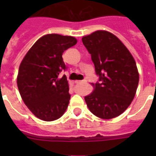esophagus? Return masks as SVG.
I'll use <instances>...</instances> for the list:
<instances>
[{
  "mask_svg": "<svg viewBox=\"0 0 156 156\" xmlns=\"http://www.w3.org/2000/svg\"><path fill=\"white\" fill-rule=\"evenodd\" d=\"M75 83H87V79H84V80L83 81H75Z\"/></svg>",
  "mask_w": 156,
  "mask_h": 156,
  "instance_id": "obj_1",
  "label": "esophagus"
}]
</instances>
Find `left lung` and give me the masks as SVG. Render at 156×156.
Masks as SVG:
<instances>
[{
	"label": "left lung",
	"instance_id": "obj_1",
	"mask_svg": "<svg viewBox=\"0 0 156 156\" xmlns=\"http://www.w3.org/2000/svg\"><path fill=\"white\" fill-rule=\"evenodd\" d=\"M82 40L99 77L95 90L85 96L88 108L100 118L118 116L129 106L137 90L139 75L135 61L121 40L108 31L97 30Z\"/></svg>",
	"mask_w": 156,
	"mask_h": 156
}]
</instances>
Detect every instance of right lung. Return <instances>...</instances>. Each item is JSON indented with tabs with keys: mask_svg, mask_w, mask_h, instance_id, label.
<instances>
[{
	"mask_svg": "<svg viewBox=\"0 0 156 156\" xmlns=\"http://www.w3.org/2000/svg\"><path fill=\"white\" fill-rule=\"evenodd\" d=\"M77 44L72 36L49 34L35 43L18 69L17 83L21 97L35 116L43 121L60 118L70 100L69 84L61 71L67 69L62 54Z\"/></svg>",
	"mask_w": 156,
	"mask_h": 156,
	"instance_id": "add662e5",
	"label": "right lung"
}]
</instances>
